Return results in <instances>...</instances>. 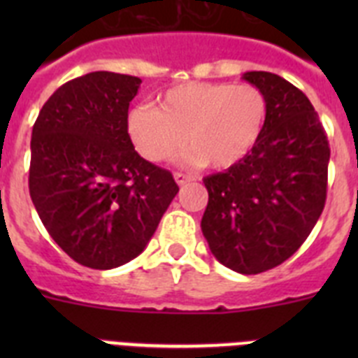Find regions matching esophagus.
<instances>
[{"mask_svg": "<svg viewBox=\"0 0 358 358\" xmlns=\"http://www.w3.org/2000/svg\"><path fill=\"white\" fill-rule=\"evenodd\" d=\"M173 177H176V182L179 186L186 185V182H189V181H192V179H194V177H192V176H186V173H182V172H176V173H173Z\"/></svg>", "mask_w": 358, "mask_h": 358, "instance_id": "obj_1", "label": "esophagus"}]
</instances>
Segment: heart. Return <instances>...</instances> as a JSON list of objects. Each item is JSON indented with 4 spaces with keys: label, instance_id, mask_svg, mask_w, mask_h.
<instances>
[{
    "label": "heart",
    "instance_id": "obj_1",
    "mask_svg": "<svg viewBox=\"0 0 358 358\" xmlns=\"http://www.w3.org/2000/svg\"><path fill=\"white\" fill-rule=\"evenodd\" d=\"M267 113V96L256 85L186 82L170 87L157 107L129 110L125 129L136 152L150 163L172 157L186 136L188 163L229 169L260 141Z\"/></svg>",
    "mask_w": 358,
    "mask_h": 358
}]
</instances>
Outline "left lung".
<instances>
[{"instance_id": "obj_1", "label": "left lung", "mask_w": 358, "mask_h": 358, "mask_svg": "<svg viewBox=\"0 0 358 358\" xmlns=\"http://www.w3.org/2000/svg\"><path fill=\"white\" fill-rule=\"evenodd\" d=\"M243 80L267 96L264 134L240 163L202 179L210 199L201 229L220 264L260 274L289 260L321 217L330 147L301 90L268 71Z\"/></svg>"}]
</instances>
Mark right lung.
Returning <instances> with one entry per match:
<instances>
[{
	"label": "right lung",
	"mask_w": 358,
	"mask_h": 358,
	"mask_svg": "<svg viewBox=\"0 0 358 358\" xmlns=\"http://www.w3.org/2000/svg\"><path fill=\"white\" fill-rule=\"evenodd\" d=\"M140 84L110 71L73 78L31 129V202L57 245L85 267L106 271L136 258L179 192L172 173L129 140V103Z\"/></svg>",
	"instance_id": "add662e5"
}]
</instances>
